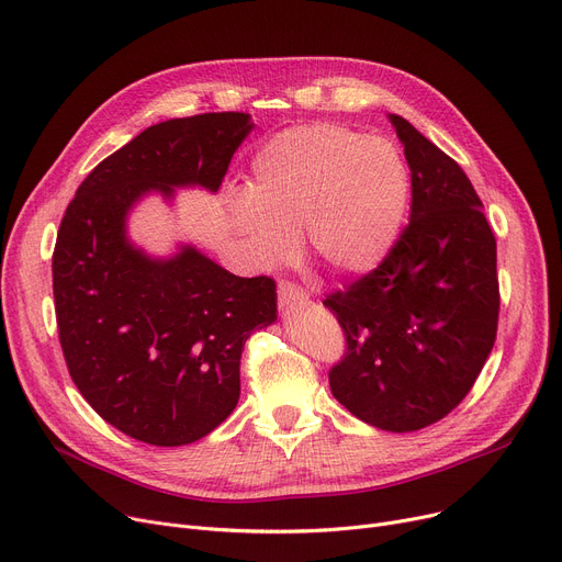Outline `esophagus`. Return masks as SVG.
<instances>
[{
    "mask_svg": "<svg viewBox=\"0 0 562 562\" xmlns=\"http://www.w3.org/2000/svg\"><path fill=\"white\" fill-rule=\"evenodd\" d=\"M278 301L282 307H289V305H305L307 303V293L299 286L293 284L289 280H282L278 284Z\"/></svg>",
    "mask_w": 562,
    "mask_h": 562,
    "instance_id": "obj_1",
    "label": "esophagus"
}]
</instances>
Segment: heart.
Wrapping results in <instances>:
<instances>
[{"label":"heart","mask_w":562,"mask_h":562,"mask_svg":"<svg viewBox=\"0 0 562 562\" xmlns=\"http://www.w3.org/2000/svg\"><path fill=\"white\" fill-rule=\"evenodd\" d=\"M248 200L232 225L259 263L293 255L303 234L333 276H364L392 252L407 212L409 172L396 147L339 125H303L255 157Z\"/></svg>","instance_id":"b5f03b06"}]
</instances>
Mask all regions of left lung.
<instances>
[{"label":"left lung","instance_id":"left-lung-1","mask_svg":"<svg viewBox=\"0 0 562 562\" xmlns=\"http://www.w3.org/2000/svg\"><path fill=\"white\" fill-rule=\"evenodd\" d=\"M412 177L409 223L378 269L326 296L346 335L333 396L390 432L445 419L474 387L498 323L496 239L464 170L390 115Z\"/></svg>","mask_w":562,"mask_h":562}]
</instances>
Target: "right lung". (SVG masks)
<instances>
[{"label":"right lung","instance_id":"obj_1","mask_svg":"<svg viewBox=\"0 0 562 562\" xmlns=\"http://www.w3.org/2000/svg\"><path fill=\"white\" fill-rule=\"evenodd\" d=\"M248 113L172 117L140 132L79 184L56 234L52 286L58 341L77 390L121 432L155 447L210 435L236 407L255 328L278 318L273 278H239L182 246L147 257L127 239L145 193H216Z\"/></svg>","mask_w":562,"mask_h":562}]
</instances>
